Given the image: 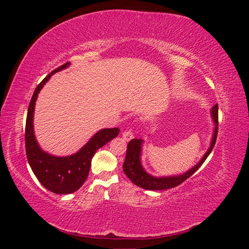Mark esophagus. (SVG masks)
<instances>
[{
  "mask_svg": "<svg viewBox=\"0 0 249 249\" xmlns=\"http://www.w3.org/2000/svg\"><path fill=\"white\" fill-rule=\"evenodd\" d=\"M123 138L125 140V141H129L131 139L134 138V134L132 131H124L123 133Z\"/></svg>",
  "mask_w": 249,
  "mask_h": 249,
  "instance_id": "34e87169",
  "label": "esophagus"
}]
</instances>
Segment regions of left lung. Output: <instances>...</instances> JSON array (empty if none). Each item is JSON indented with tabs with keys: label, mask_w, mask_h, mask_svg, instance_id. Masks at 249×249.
Wrapping results in <instances>:
<instances>
[{
	"label": "left lung",
	"mask_w": 249,
	"mask_h": 249,
	"mask_svg": "<svg viewBox=\"0 0 249 249\" xmlns=\"http://www.w3.org/2000/svg\"><path fill=\"white\" fill-rule=\"evenodd\" d=\"M211 116H212L213 123L215 124L213 136L211 139L210 146L206 154L202 156L199 162L194 165L192 168L187 170L184 173L180 175H175L169 177H154L149 175L146 170L143 168L141 163V154H142V144L144 143V140L142 139H133L129 142L126 149L125 160L124 163V171L125 176L129 178L132 182L137 185L140 188L146 190H165L170 189V188L177 187L179 184H182L184 180H186L188 178H190L193 173L196 171L202 163L206 161L209 155L212 152V149L215 145L216 138H217V132H218V105L216 104L215 106L212 107L211 110Z\"/></svg>",
	"instance_id": "8db88e82"
}]
</instances>
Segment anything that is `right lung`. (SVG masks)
Masks as SVG:
<instances>
[{
	"label": "right lung",
	"instance_id": "1",
	"mask_svg": "<svg viewBox=\"0 0 249 249\" xmlns=\"http://www.w3.org/2000/svg\"><path fill=\"white\" fill-rule=\"evenodd\" d=\"M70 65L71 63L67 62L53 71L36 87L29 105L26 122L25 141L28 162L40 184L56 194H71L79 190L89 175L91 159L96 150L114 139L119 133L118 127L102 129L96 132L76 154L65 157L51 155L39 146L35 137L33 124L37 96L53 74L67 69Z\"/></svg>",
	"mask_w": 249,
	"mask_h": 249
}]
</instances>
